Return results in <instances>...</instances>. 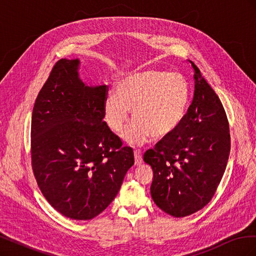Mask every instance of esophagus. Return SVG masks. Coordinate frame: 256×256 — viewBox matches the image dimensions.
<instances>
[{
  "label": "esophagus",
  "mask_w": 256,
  "mask_h": 256,
  "mask_svg": "<svg viewBox=\"0 0 256 256\" xmlns=\"http://www.w3.org/2000/svg\"><path fill=\"white\" fill-rule=\"evenodd\" d=\"M142 162H143V158H142L141 152L138 150H134V164H136V166L142 164Z\"/></svg>",
  "instance_id": "1"
}]
</instances>
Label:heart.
<instances>
[{"label":"heart","mask_w":256,"mask_h":256,"mask_svg":"<svg viewBox=\"0 0 256 256\" xmlns=\"http://www.w3.org/2000/svg\"><path fill=\"white\" fill-rule=\"evenodd\" d=\"M189 86L178 72L147 70L126 76L104 102L108 127L120 134L130 118L132 125L122 138L130 144L141 145L150 138H164L180 127L187 113Z\"/></svg>","instance_id":"b5f03b06"}]
</instances>
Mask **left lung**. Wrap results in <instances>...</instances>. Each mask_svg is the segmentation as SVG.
I'll list each match as a JSON object with an SVG mask.
<instances>
[{
  "instance_id": "1",
  "label": "left lung",
  "mask_w": 256,
  "mask_h": 256,
  "mask_svg": "<svg viewBox=\"0 0 256 256\" xmlns=\"http://www.w3.org/2000/svg\"><path fill=\"white\" fill-rule=\"evenodd\" d=\"M194 70V94L182 124L144 154L154 171L150 194L161 210L176 218L206 206L226 171L230 150L228 120L218 95Z\"/></svg>"
}]
</instances>
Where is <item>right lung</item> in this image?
<instances>
[{
  "instance_id": "add662e5",
  "label": "right lung",
  "mask_w": 256,
  "mask_h": 256,
  "mask_svg": "<svg viewBox=\"0 0 256 256\" xmlns=\"http://www.w3.org/2000/svg\"><path fill=\"white\" fill-rule=\"evenodd\" d=\"M79 64L58 60L38 92L30 159L50 205L67 218L90 220L118 196L134 157L102 120L109 88L86 86L79 79Z\"/></svg>"
}]
</instances>
